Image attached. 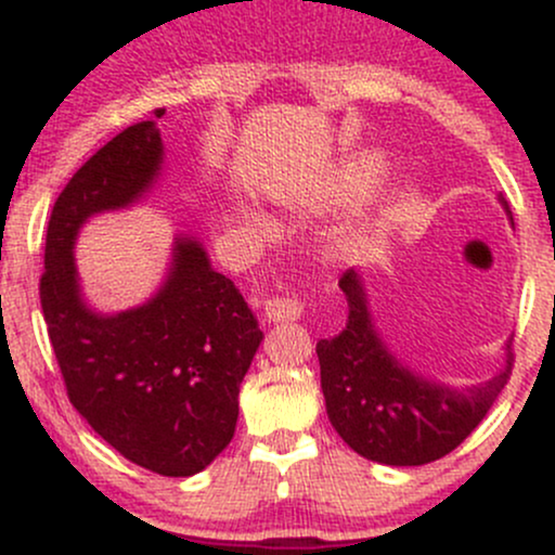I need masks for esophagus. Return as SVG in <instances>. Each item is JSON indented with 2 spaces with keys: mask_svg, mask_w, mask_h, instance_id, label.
<instances>
[{
  "mask_svg": "<svg viewBox=\"0 0 555 555\" xmlns=\"http://www.w3.org/2000/svg\"><path fill=\"white\" fill-rule=\"evenodd\" d=\"M305 305L299 302L297 297H289V295H282V297H271L269 302H266V318L273 323H289V321H297L299 315H302Z\"/></svg>",
  "mask_w": 555,
  "mask_h": 555,
  "instance_id": "1",
  "label": "esophagus"
}]
</instances>
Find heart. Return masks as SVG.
Returning a JSON list of instances; mask_svg holds the SVG:
<instances>
[{
	"instance_id": "1",
	"label": "heart",
	"mask_w": 555,
	"mask_h": 555,
	"mask_svg": "<svg viewBox=\"0 0 555 555\" xmlns=\"http://www.w3.org/2000/svg\"><path fill=\"white\" fill-rule=\"evenodd\" d=\"M380 177V162L375 156H362L358 162L349 164L347 169H344L339 184H336V195H360L365 193V190H371L375 182H378ZM242 224L250 229L253 234H258V237H266V234L271 232L269 221L260 219L258 214H250L245 211L242 214Z\"/></svg>"
}]
</instances>
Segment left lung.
I'll return each instance as SVG.
<instances>
[{
  "mask_svg": "<svg viewBox=\"0 0 555 555\" xmlns=\"http://www.w3.org/2000/svg\"><path fill=\"white\" fill-rule=\"evenodd\" d=\"M499 203L508 221L506 197ZM347 297V326L334 339L318 341L321 388L331 425L349 449L391 467H420L441 460L473 433L512 373V339L506 362L486 384L451 388L423 378L393 358L371 315L365 279L349 269L339 279Z\"/></svg>",
  "mask_w": 555,
  "mask_h": 555,
  "instance_id": "left-lung-1",
  "label": "left lung"
}]
</instances>
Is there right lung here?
<instances>
[{"label":"right lung","instance_id":"1","mask_svg":"<svg viewBox=\"0 0 555 555\" xmlns=\"http://www.w3.org/2000/svg\"><path fill=\"white\" fill-rule=\"evenodd\" d=\"M162 164V132L149 119L75 171L49 219L41 310L67 397L88 425L138 467L190 477L232 441L240 384L263 341L256 315L188 234L175 237L156 295L112 315L88 308L73 256L80 227L138 203Z\"/></svg>","mask_w":555,"mask_h":555}]
</instances>
